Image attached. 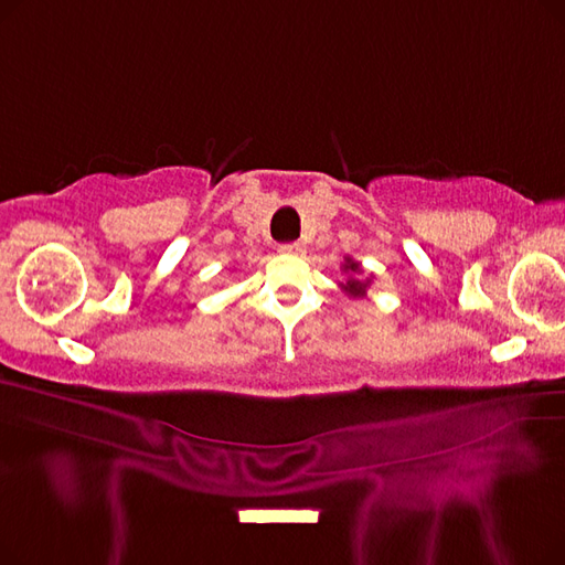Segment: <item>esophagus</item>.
<instances>
[{"label": "esophagus", "instance_id": "1", "mask_svg": "<svg viewBox=\"0 0 565 565\" xmlns=\"http://www.w3.org/2000/svg\"><path fill=\"white\" fill-rule=\"evenodd\" d=\"M302 243H284V245H279V252L281 254H302Z\"/></svg>", "mask_w": 565, "mask_h": 565}]
</instances>
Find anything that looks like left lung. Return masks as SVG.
I'll use <instances>...</instances> for the list:
<instances>
[{"label": "left lung", "instance_id": "left-lung-1", "mask_svg": "<svg viewBox=\"0 0 565 565\" xmlns=\"http://www.w3.org/2000/svg\"><path fill=\"white\" fill-rule=\"evenodd\" d=\"M343 273H348L350 277L341 284V290H343V292H348L350 298H364V295H366V288L371 286V277L360 279V275L364 273V270H362V265H360L358 260H352V258L348 256V258H345V263H343Z\"/></svg>", "mask_w": 565, "mask_h": 565}]
</instances>
